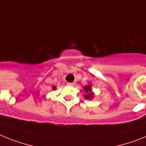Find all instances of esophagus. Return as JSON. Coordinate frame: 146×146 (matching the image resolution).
<instances>
[{
	"label": "esophagus",
	"instance_id": "34e87169",
	"mask_svg": "<svg viewBox=\"0 0 146 146\" xmlns=\"http://www.w3.org/2000/svg\"><path fill=\"white\" fill-rule=\"evenodd\" d=\"M76 83L74 82H69L67 83V85H69V86H75Z\"/></svg>",
	"mask_w": 146,
	"mask_h": 146
}]
</instances>
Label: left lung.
<instances>
[{
  "mask_svg": "<svg viewBox=\"0 0 146 146\" xmlns=\"http://www.w3.org/2000/svg\"><path fill=\"white\" fill-rule=\"evenodd\" d=\"M83 89L85 91V94L84 96L86 100H90L94 97V93L92 91V85L90 83L83 87Z\"/></svg>",
  "mask_w": 146,
  "mask_h": 146,
  "instance_id": "8db88e82",
  "label": "left lung"
}]
</instances>
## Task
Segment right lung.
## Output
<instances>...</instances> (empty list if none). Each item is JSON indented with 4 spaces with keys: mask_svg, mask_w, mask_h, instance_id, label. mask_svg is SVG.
I'll list each match as a JSON object with an SVG mask.
<instances>
[{
    "mask_svg": "<svg viewBox=\"0 0 146 146\" xmlns=\"http://www.w3.org/2000/svg\"><path fill=\"white\" fill-rule=\"evenodd\" d=\"M52 90H56V87L53 86V87H52Z\"/></svg>",
    "mask_w": 146,
    "mask_h": 146,
    "instance_id": "add662e5",
    "label": "right lung"
}]
</instances>
